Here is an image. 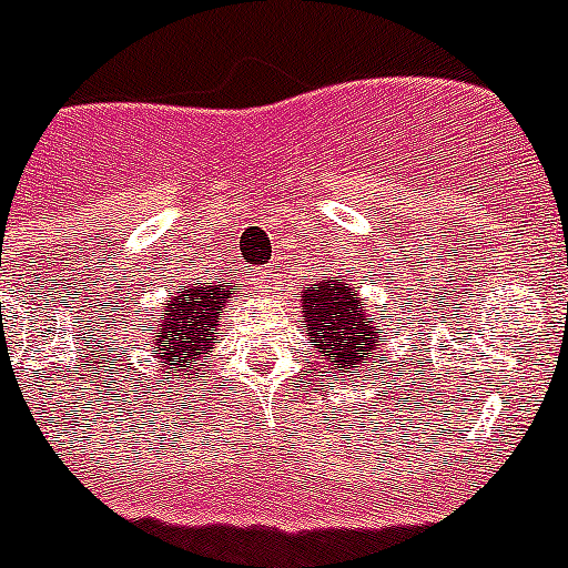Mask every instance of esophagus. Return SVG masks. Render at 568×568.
Here are the masks:
<instances>
[{"instance_id":"1","label":"esophagus","mask_w":568,"mask_h":568,"mask_svg":"<svg viewBox=\"0 0 568 568\" xmlns=\"http://www.w3.org/2000/svg\"><path fill=\"white\" fill-rule=\"evenodd\" d=\"M254 280L260 288H271V283H274V274H271V271H256Z\"/></svg>"}]
</instances>
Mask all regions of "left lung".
Segmentation results:
<instances>
[{
    "instance_id": "8db88e82",
    "label": "left lung",
    "mask_w": 568,
    "mask_h": 568,
    "mask_svg": "<svg viewBox=\"0 0 568 568\" xmlns=\"http://www.w3.org/2000/svg\"><path fill=\"white\" fill-rule=\"evenodd\" d=\"M300 332L308 334L312 348L325 363L323 377L337 374H359L366 366L374 368V354L388 339L374 312L359 300L348 280H317L303 291V320Z\"/></svg>"
}]
</instances>
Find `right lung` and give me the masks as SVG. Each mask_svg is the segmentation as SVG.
<instances>
[{"label":"right lung","instance_id":"1","mask_svg":"<svg viewBox=\"0 0 568 568\" xmlns=\"http://www.w3.org/2000/svg\"><path fill=\"white\" fill-rule=\"evenodd\" d=\"M236 288V285H234ZM229 285L191 283L176 285V291L162 303V312L151 320V352L160 363V383H191L200 374V359L209 354V343L216 334L223 305L229 303Z\"/></svg>","mask_w":568,"mask_h":568}]
</instances>
